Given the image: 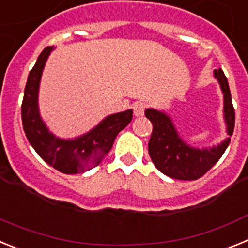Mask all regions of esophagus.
I'll use <instances>...</instances> for the list:
<instances>
[{
    "label": "esophagus",
    "instance_id": "esophagus-1",
    "mask_svg": "<svg viewBox=\"0 0 248 248\" xmlns=\"http://www.w3.org/2000/svg\"><path fill=\"white\" fill-rule=\"evenodd\" d=\"M134 115L135 117H141V115H144V111H145V108H146V104L143 102H137L134 104Z\"/></svg>",
    "mask_w": 248,
    "mask_h": 248
}]
</instances>
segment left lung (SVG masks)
I'll list each match as a JSON object with an SVG mask.
<instances>
[{
	"label": "left lung",
	"mask_w": 248,
	"mask_h": 248,
	"mask_svg": "<svg viewBox=\"0 0 248 248\" xmlns=\"http://www.w3.org/2000/svg\"><path fill=\"white\" fill-rule=\"evenodd\" d=\"M223 94V119L229 137L212 148H195L180 137L172 119L165 111L149 108L145 117L153 124L149 140V155L157 170L177 180H198L217 163L231 140L235 128V109L232 105L229 82L222 69H215Z\"/></svg>",
	"instance_id": "1"
}]
</instances>
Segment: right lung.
I'll use <instances>...</instances> for the list:
<instances>
[{
  "label": "right lung",
  "mask_w": 248,
  "mask_h": 248,
  "mask_svg": "<svg viewBox=\"0 0 248 248\" xmlns=\"http://www.w3.org/2000/svg\"><path fill=\"white\" fill-rule=\"evenodd\" d=\"M53 49L45 48L28 74L21 107L22 125L32 148L48 165L63 174H80L99 165L117 135L131 122L133 110L108 115L88 133L74 139H62L50 133L39 114L38 92L46 62Z\"/></svg>",
  "instance_id": "add662e5"
}]
</instances>
